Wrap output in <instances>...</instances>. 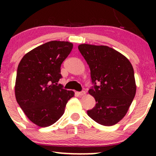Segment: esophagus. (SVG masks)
<instances>
[{"instance_id": "1", "label": "esophagus", "mask_w": 156, "mask_h": 156, "mask_svg": "<svg viewBox=\"0 0 156 156\" xmlns=\"http://www.w3.org/2000/svg\"><path fill=\"white\" fill-rule=\"evenodd\" d=\"M76 94H77L79 96H82V95H84L85 94H86V92H85L84 91H80V92H76Z\"/></svg>"}]
</instances>
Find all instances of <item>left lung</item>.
Returning <instances> with one entry per match:
<instances>
[{
    "instance_id": "8db88e82",
    "label": "left lung",
    "mask_w": 156,
    "mask_h": 156,
    "mask_svg": "<svg viewBox=\"0 0 156 156\" xmlns=\"http://www.w3.org/2000/svg\"><path fill=\"white\" fill-rule=\"evenodd\" d=\"M78 49L90 68L94 84L89 93L96 105L87 114L101 125L116 124L126 114L136 95L132 65L124 55L108 46L81 44Z\"/></svg>"
}]
</instances>
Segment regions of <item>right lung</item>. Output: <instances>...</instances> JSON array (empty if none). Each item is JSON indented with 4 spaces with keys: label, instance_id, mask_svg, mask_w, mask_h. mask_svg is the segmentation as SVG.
Instances as JSON below:
<instances>
[{
    "label": "right lung",
    "instance_id": "add662e5",
    "mask_svg": "<svg viewBox=\"0 0 156 156\" xmlns=\"http://www.w3.org/2000/svg\"><path fill=\"white\" fill-rule=\"evenodd\" d=\"M73 48L65 41H50L24 55L19 63L15 94L27 118L38 126L52 125L65 113L73 91L58 84L62 63Z\"/></svg>",
    "mask_w": 156,
    "mask_h": 156
}]
</instances>
